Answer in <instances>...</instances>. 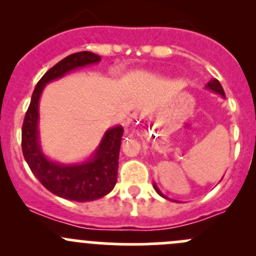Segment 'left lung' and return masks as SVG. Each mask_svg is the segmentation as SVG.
<instances>
[{
    "mask_svg": "<svg viewBox=\"0 0 256 256\" xmlns=\"http://www.w3.org/2000/svg\"><path fill=\"white\" fill-rule=\"evenodd\" d=\"M206 88H207V89H209V90H212V92H216V94L222 95V96H223V98H226V94H224V90H223V88H222L220 82H219L218 80H216V79H212L210 82H209L208 84L206 85ZM154 190H156V192L158 193V194L161 196V197H164V198H167L166 196H164V194H162V192H161V190H158V187H157V186H156V183H154Z\"/></svg>",
    "mask_w": 256,
    "mask_h": 256,
    "instance_id": "obj_1",
    "label": "left lung"
}]
</instances>
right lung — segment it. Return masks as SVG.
<instances>
[{
    "label": "right lung",
    "mask_w": 256,
    "mask_h": 256,
    "mask_svg": "<svg viewBox=\"0 0 256 256\" xmlns=\"http://www.w3.org/2000/svg\"><path fill=\"white\" fill-rule=\"evenodd\" d=\"M100 56L92 52H78L62 59L52 66L36 85L30 104L22 126V151L26 162L36 178L58 197L76 202H92L114 190L118 180L122 126H115L105 132L92 158L82 164H62L44 156L40 144V98L48 82L66 76L80 66L99 63Z\"/></svg>",
    "instance_id": "add662e5"
}]
</instances>
